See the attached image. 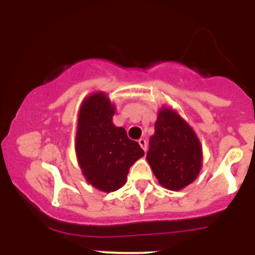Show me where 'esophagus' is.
Returning <instances> with one entry per match:
<instances>
[{"label": "esophagus", "mask_w": 255, "mask_h": 255, "mask_svg": "<svg viewBox=\"0 0 255 255\" xmlns=\"http://www.w3.org/2000/svg\"><path fill=\"white\" fill-rule=\"evenodd\" d=\"M138 143H139V145H140V147H141V149H143L144 152H147V140L141 138V139H139Z\"/></svg>", "instance_id": "34e87169"}]
</instances>
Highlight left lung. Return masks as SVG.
Instances as JSON below:
<instances>
[{"label":"left lung","instance_id":"8db88e82","mask_svg":"<svg viewBox=\"0 0 255 255\" xmlns=\"http://www.w3.org/2000/svg\"><path fill=\"white\" fill-rule=\"evenodd\" d=\"M147 161L159 185L181 190L199 175L203 149L197 132L171 106H162L149 139Z\"/></svg>","mask_w":255,"mask_h":255}]
</instances>
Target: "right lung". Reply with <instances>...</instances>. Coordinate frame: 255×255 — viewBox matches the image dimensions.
Returning <instances> with one entry per match:
<instances>
[{
	"mask_svg": "<svg viewBox=\"0 0 255 255\" xmlns=\"http://www.w3.org/2000/svg\"><path fill=\"white\" fill-rule=\"evenodd\" d=\"M116 106L105 92L83 100L78 114L75 153L83 176L93 188L105 193L125 185L129 168L144 155L126 130L112 123Z\"/></svg>",
	"mask_w": 255,
	"mask_h": 255,
	"instance_id": "1",
	"label": "right lung"
}]
</instances>
